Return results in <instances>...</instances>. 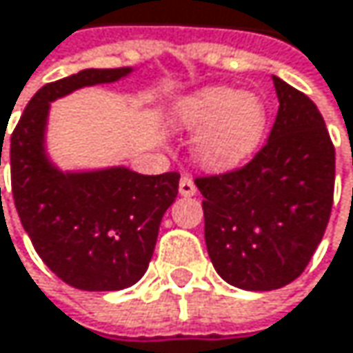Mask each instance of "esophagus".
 Wrapping results in <instances>:
<instances>
[{"instance_id": "obj_1", "label": "esophagus", "mask_w": 353, "mask_h": 353, "mask_svg": "<svg viewBox=\"0 0 353 353\" xmlns=\"http://www.w3.org/2000/svg\"><path fill=\"white\" fill-rule=\"evenodd\" d=\"M198 190H196V183H194V179L190 176H183L179 179V194L181 196H194Z\"/></svg>"}]
</instances>
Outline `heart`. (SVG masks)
<instances>
[{"label":"heart","instance_id":"heart-1","mask_svg":"<svg viewBox=\"0 0 353 353\" xmlns=\"http://www.w3.org/2000/svg\"><path fill=\"white\" fill-rule=\"evenodd\" d=\"M179 128L200 130L196 155L210 170H229L247 161L268 130V108L261 98L233 88H206L172 108Z\"/></svg>","mask_w":353,"mask_h":353}]
</instances>
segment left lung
<instances>
[{"instance_id":"8db88e82","label":"left lung","mask_w":353,"mask_h":353,"mask_svg":"<svg viewBox=\"0 0 353 353\" xmlns=\"http://www.w3.org/2000/svg\"><path fill=\"white\" fill-rule=\"evenodd\" d=\"M278 116L243 168L196 177L204 239L219 276L243 290H276L309 265L327 229L335 147L315 102L274 77Z\"/></svg>"}]
</instances>
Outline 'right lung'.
Wrapping results in <instances>:
<instances>
[{
  "label": "right lung",
  "mask_w": 353,
  "mask_h": 353,
  "mask_svg": "<svg viewBox=\"0 0 353 353\" xmlns=\"http://www.w3.org/2000/svg\"><path fill=\"white\" fill-rule=\"evenodd\" d=\"M128 73L130 67L85 69L42 85L12 132V194L22 227L40 259L79 290L108 292L139 282L149 268L161 219L177 196V172L141 176L112 168L61 174L44 155L52 100Z\"/></svg>",
  "instance_id": "add662e5"
}]
</instances>
